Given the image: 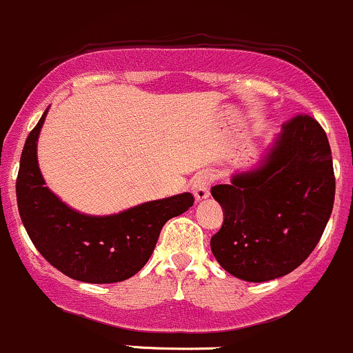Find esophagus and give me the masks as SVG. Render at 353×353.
Returning a JSON list of instances; mask_svg holds the SVG:
<instances>
[{"instance_id":"34e87169","label":"esophagus","mask_w":353,"mask_h":353,"mask_svg":"<svg viewBox=\"0 0 353 353\" xmlns=\"http://www.w3.org/2000/svg\"><path fill=\"white\" fill-rule=\"evenodd\" d=\"M210 183H212V180H210V175H207V173H199L194 178V181H192V192H194L197 201H203V199L209 197Z\"/></svg>"}]
</instances>
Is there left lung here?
Here are the masks:
<instances>
[{"label":"left lung","instance_id":"left-lung-1","mask_svg":"<svg viewBox=\"0 0 353 353\" xmlns=\"http://www.w3.org/2000/svg\"><path fill=\"white\" fill-rule=\"evenodd\" d=\"M210 194L224 209L223 226L210 238L221 267L248 282L290 274L332 216L335 173L326 132L311 115H294L256 170Z\"/></svg>","mask_w":353,"mask_h":353}]
</instances>
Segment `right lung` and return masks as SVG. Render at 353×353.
Instances as JSON below:
<instances>
[{"label":"right lung","mask_w":353,"mask_h":353,"mask_svg":"<svg viewBox=\"0 0 353 353\" xmlns=\"http://www.w3.org/2000/svg\"><path fill=\"white\" fill-rule=\"evenodd\" d=\"M47 110L25 141L17 176L21 223L39 253L74 281L112 284L136 275L150 260L163 226L194 205V195L141 203L115 216H85L43 187L37 139Z\"/></svg>","instance_id":"1"}]
</instances>
